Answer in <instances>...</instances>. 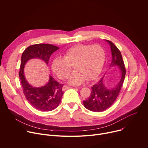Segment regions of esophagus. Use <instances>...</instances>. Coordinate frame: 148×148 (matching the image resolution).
Listing matches in <instances>:
<instances>
[{"mask_svg": "<svg viewBox=\"0 0 148 148\" xmlns=\"http://www.w3.org/2000/svg\"><path fill=\"white\" fill-rule=\"evenodd\" d=\"M71 87L70 86H66V85H64L63 86V88H62V90H63V91H64V90H66V89H69Z\"/></svg>", "mask_w": 148, "mask_h": 148, "instance_id": "obj_1", "label": "esophagus"}]
</instances>
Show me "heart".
I'll list each match as a JSON object with an SVG mask.
<instances>
[{
	"mask_svg": "<svg viewBox=\"0 0 148 148\" xmlns=\"http://www.w3.org/2000/svg\"><path fill=\"white\" fill-rule=\"evenodd\" d=\"M105 58V51L102 46L79 44L67 50L63 58L55 59L52 69L59 79L64 80L68 77L74 66L76 71L69 77L68 82L79 85L86 79L91 81L99 76Z\"/></svg>",
	"mask_w": 148,
	"mask_h": 148,
	"instance_id": "1",
	"label": "heart"
}]
</instances>
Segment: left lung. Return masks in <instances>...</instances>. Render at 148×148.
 <instances>
[{
  "mask_svg": "<svg viewBox=\"0 0 148 148\" xmlns=\"http://www.w3.org/2000/svg\"><path fill=\"white\" fill-rule=\"evenodd\" d=\"M107 42L110 44L112 52V60L110 66H118L122 72V76L117 86L112 89H108L105 86L103 77L97 84L93 85L89 98L83 103L86 109L93 112H103L112 105L119 95L126 75L125 64L120 51L112 42L108 40Z\"/></svg>",
  "mask_w": 148,
  "mask_h": 148,
  "instance_id": "1",
  "label": "left lung"
}]
</instances>
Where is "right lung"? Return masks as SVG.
Here are the masks:
<instances>
[{
    "instance_id": "right-lung-1",
    "label": "right lung",
    "mask_w": 148,
    "mask_h": 148,
    "mask_svg": "<svg viewBox=\"0 0 148 148\" xmlns=\"http://www.w3.org/2000/svg\"><path fill=\"white\" fill-rule=\"evenodd\" d=\"M59 48L51 44L39 43L27 47L22 53L19 76L26 99L35 108L42 111H51L60 104L63 92L62 84L50 76L48 83L41 88H33L25 79L24 66L30 59L39 58L47 64L51 55Z\"/></svg>"
}]
</instances>
